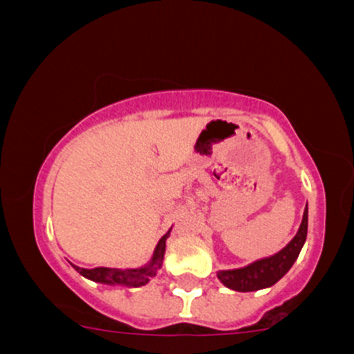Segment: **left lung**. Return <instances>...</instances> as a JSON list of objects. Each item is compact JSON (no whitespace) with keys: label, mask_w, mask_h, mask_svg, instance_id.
I'll return each instance as SVG.
<instances>
[{"label":"left lung","mask_w":354,"mask_h":354,"mask_svg":"<svg viewBox=\"0 0 354 354\" xmlns=\"http://www.w3.org/2000/svg\"><path fill=\"white\" fill-rule=\"evenodd\" d=\"M306 233L308 208L304 209L301 226H299L296 236L279 253L270 256V258L258 259V261L251 263L250 266L238 268V270L219 271L218 278L221 279V283L225 286H228L234 291H256L261 290V288L273 286L293 266L304 241H306Z\"/></svg>","instance_id":"obj_1"}]
</instances>
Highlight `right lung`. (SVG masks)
<instances>
[{"mask_svg":"<svg viewBox=\"0 0 354 354\" xmlns=\"http://www.w3.org/2000/svg\"><path fill=\"white\" fill-rule=\"evenodd\" d=\"M169 231L165 234L163 238L158 243L156 251H154L151 265L141 268V270H120V268H80L75 266V270L84 276V278L93 279V281L100 283H108V284H126V286H143L149 281V278H153L156 274V270L163 263L165 256V246H166V238H168Z\"/></svg>","mask_w":354,"mask_h":354,"instance_id":"right-lung-1","label":"right lung"}]
</instances>
